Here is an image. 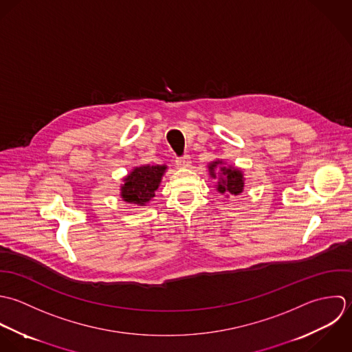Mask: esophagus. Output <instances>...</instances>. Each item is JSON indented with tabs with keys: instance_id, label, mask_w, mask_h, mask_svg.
I'll return each mask as SVG.
<instances>
[{
	"instance_id": "esophagus-1",
	"label": "esophagus",
	"mask_w": 352,
	"mask_h": 352,
	"mask_svg": "<svg viewBox=\"0 0 352 352\" xmlns=\"http://www.w3.org/2000/svg\"><path fill=\"white\" fill-rule=\"evenodd\" d=\"M175 163H177L178 167L185 168V167H189V166H190L192 160H190V156H189V155H184V156H181V157H177Z\"/></svg>"
}]
</instances>
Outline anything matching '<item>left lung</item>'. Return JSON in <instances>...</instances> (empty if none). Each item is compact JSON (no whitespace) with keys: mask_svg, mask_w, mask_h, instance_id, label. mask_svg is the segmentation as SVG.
<instances>
[{"mask_svg":"<svg viewBox=\"0 0 352 352\" xmlns=\"http://www.w3.org/2000/svg\"><path fill=\"white\" fill-rule=\"evenodd\" d=\"M208 173L212 179L217 181L214 184L216 190L220 195L238 196L243 192L245 177L243 171L235 166H231L223 162V159H216L208 163Z\"/></svg>","mask_w":352,"mask_h":352,"instance_id":"left-lung-1","label":"left lung"}]
</instances>
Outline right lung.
Here are the masks:
<instances>
[{
    "label": "right lung",
    "instance_id": "obj_1",
    "mask_svg": "<svg viewBox=\"0 0 352 352\" xmlns=\"http://www.w3.org/2000/svg\"><path fill=\"white\" fill-rule=\"evenodd\" d=\"M166 170V164H142L133 167L122 179L124 184H121L120 196L122 201L138 207H145L155 197V192L160 186Z\"/></svg>",
    "mask_w": 352,
    "mask_h": 352
}]
</instances>
